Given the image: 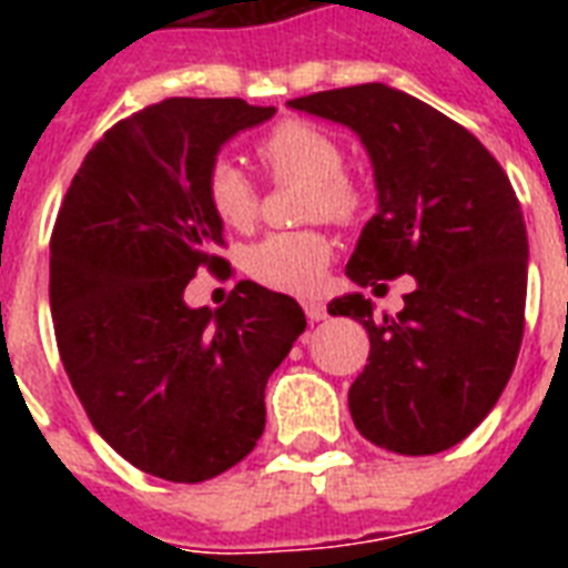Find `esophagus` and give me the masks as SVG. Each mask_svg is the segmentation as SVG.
Here are the masks:
<instances>
[{"label": "esophagus", "mask_w": 568, "mask_h": 568, "mask_svg": "<svg viewBox=\"0 0 568 568\" xmlns=\"http://www.w3.org/2000/svg\"><path fill=\"white\" fill-rule=\"evenodd\" d=\"M303 312H306V318H310V321L327 318V306H324L321 301H306V303H303Z\"/></svg>", "instance_id": "1"}]
</instances>
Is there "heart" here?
<instances>
[{"label": "heart", "mask_w": 568, "mask_h": 568, "mask_svg": "<svg viewBox=\"0 0 568 568\" xmlns=\"http://www.w3.org/2000/svg\"><path fill=\"white\" fill-rule=\"evenodd\" d=\"M258 162L274 180L310 182V214L347 223L363 212L365 196L347 180L345 150L327 129L306 120H283L258 138ZM205 200L214 217L230 230H250L258 217V189L230 159L205 173ZM333 256L324 232H274L247 250L244 267L265 288L285 294H315Z\"/></svg>", "instance_id": "heart-1"}]
</instances>
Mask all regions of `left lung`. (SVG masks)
I'll return each instance as SVG.
<instances>
[{
  "mask_svg": "<svg viewBox=\"0 0 568 568\" xmlns=\"http://www.w3.org/2000/svg\"><path fill=\"white\" fill-rule=\"evenodd\" d=\"M354 129L374 164L377 214L347 262L356 285L415 276L395 318L345 294L327 306L368 329L347 392L356 430L424 457L457 445L498 404L525 333L528 232L507 173L468 129L388 84L288 102Z\"/></svg>",
  "mask_w": 568,
  "mask_h": 568,
  "instance_id": "left-lung-1",
  "label": "left lung"
}]
</instances>
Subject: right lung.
Returning a JSON list of instances; mask_svg holds the SVG:
<instances>
[{
	"label": "right lung",
	"instance_id": "1",
	"mask_svg": "<svg viewBox=\"0 0 568 568\" xmlns=\"http://www.w3.org/2000/svg\"><path fill=\"white\" fill-rule=\"evenodd\" d=\"M276 109L171 97L120 120L84 155L49 244L64 372L102 439L146 475L200 484L265 430V386L306 329L288 294L241 280L221 310L185 285L223 267L205 173Z\"/></svg>",
	"mask_w": 568,
	"mask_h": 568
}]
</instances>
